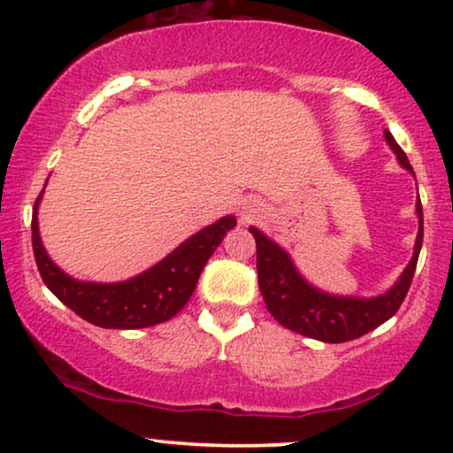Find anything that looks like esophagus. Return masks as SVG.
Segmentation results:
<instances>
[{"instance_id": "34e87169", "label": "esophagus", "mask_w": 453, "mask_h": 453, "mask_svg": "<svg viewBox=\"0 0 453 453\" xmlns=\"http://www.w3.org/2000/svg\"><path fill=\"white\" fill-rule=\"evenodd\" d=\"M259 212H262V204H259L257 200H247V202H244V204H242V211H241L242 221H253V219H257Z\"/></svg>"}]
</instances>
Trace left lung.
<instances>
[{"label":"left lung","instance_id":"8db88e82","mask_svg":"<svg viewBox=\"0 0 453 453\" xmlns=\"http://www.w3.org/2000/svg\"><path fill=\"white\" fill-rule=\"evenodd\" d=\"M389 149L396 153L403 168L413 174L407 155L398 147L392 134L383 132ZM419 217L418 241H415V251L411 257L409 266L400 274L394 288L377 298H345V296H332L315 289L300 277L296 270L292 257L279 247L277 242L264 236L257 227H251L253 238L257 247V280L259 292L264 296V303L270 315L285 326L288 330L298 332V334L309 336L324 342H345L360 339L366 332L375 330L383 321H388L403 304L407 296L411 280H413L415 266H418L419 249H422L424 238V217L422 202L418 197L415 204Z\"/></svg>","mask_w":453,"mask_h":453}]
</instances>
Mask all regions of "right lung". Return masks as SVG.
<instances>
[{
    "mask_svg": "<svg viewBox=\"0 0 453 453\" xmlns=\"http://www.w3.org/2000/svg\"><path fill=\"white\" fill-rule=\"evenodd\" d=\"M42 194L35 200L34 217H31V244H34L40 277L46 288L78 317L100 327L136 330V327L164 324L174 317L191 298L202 268L221 244L226 232L236 226V217H223L187 238L168 257L144 270L138 277L121 283H87L67 277L46 256L38 232V204Z\"/></svg>",
    "mask_w": 453,
    "mask_h": 453,
    "instance_id": "add662e5",
    "label": "right lung"
}]
</instances>
